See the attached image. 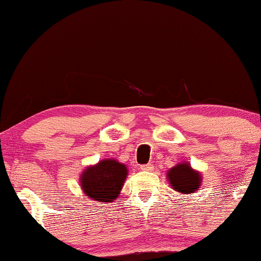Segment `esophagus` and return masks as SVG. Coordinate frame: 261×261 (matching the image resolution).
Segmentation results:
<instances>
[{
    "mask_svg": "<svg viewBox=\"0 0 261 261\" xmlns=\"http://www.w3.org/2000/svg\"><path fill=\"white\" fill-rule=\"evenodd\" d=\"M142 171H152L153 170V165L152 164H146V165L141 166Z\"/></svg>",
    "mask_w": 261,
    "mask_h": 261,
    "instance_id": "esophagus-1",
    "label": "esophagus"
}]
</instances>
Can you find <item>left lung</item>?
<instances>
[{"mask_svg": "<svg viewBox=\"0 0 261 261\" xmlns=\"http://www.w3.org/2000/svg\"><path fill=\"white\" fill-rule=\"evenodd\" d=\"M167 180L171 188L180 195H192L199 190L203 177L199 171L192 169L187 162L176 164L167 171Z\"/></svg>", "mask_w": 261, "mask_h": 261, "instance_id": "obj_1", "label": "left lung"}]
</instances>
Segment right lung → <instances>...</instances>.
<instances>
[{
	"instance_id": "add662e5",
	"label": "right lung",
	"mask_w": 261,
	"mask_h": 261,
	"mask_svg": "<svg viewBox=\"0 0 261 261\" xmlns=\"http://www.w3.org/2000/svg\"><path fill=\"white\" fill-rule=\"evenodd\" d=\"M128 176V169L116 159H103L88 166L80 176L81 188L90 199L106 203L119 197Z\"/></svg>"
}]
</instances>
